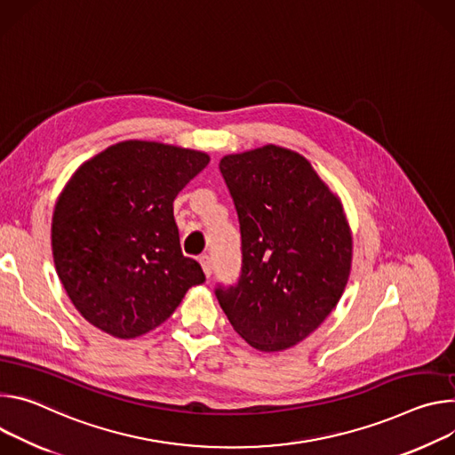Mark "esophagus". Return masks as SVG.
I'll use <instances>...</instances> for the list:
<instances>
[{
  "label": "esophagus",
  "mask_w": 455,
  "mask_h": 455,
  "mask_svg": "<svg viewBox=\"0 0 455 455\" xmlns=\"http://www.w3.org/2000/svg\"><path fill=\"white\" fill-rule=\"evenodd\" d=\"M198 262H200V266H202V269H204V275L210 278L212 276V273H213V264H212V257H208V255H202L200 259H198Z\"/></svg>",
  "instance_id": "1"
}]
</instances>
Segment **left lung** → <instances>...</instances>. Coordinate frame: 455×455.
I'll use <instances>...</instances> for the list:
<instances>
[{
    "label": "left lung",
    "mask_w": 455,
    "mask_h": 455,
    "mask_svg": "<svg viewBox=\"0 0 455 455\" xmlns=\"http://www.w3.org/2000/svg\"><path fill=\"white\" fill-rule=\"evenodd\" d=\"M219 166L240 222L242 271L215 294L251 347L285 350L315 332L345 291L352 236L343 206L306 157L282 146Z\"/></svg>",
    "instance_id": "left-lung-1"
}]
</instances>
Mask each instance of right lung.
<instances>
[{
  "label": "right lung",
  "instance_id": "obj_1",
  "mask_svg": "<svg viewBox=\"0 0 455 455\" xmlns=\"http://www.w3.org/2000/svg\"><path fill=\"white\" fill-rule=\"evenodd\" d=\"M204 151L123 140L77 168L52 217L58 276L81 316L116 338L159 327L206 280L180 251L173 200Z\"/></svg>",
  "mask_w": 455,
  "mask_h": 455
}]
</instances>
